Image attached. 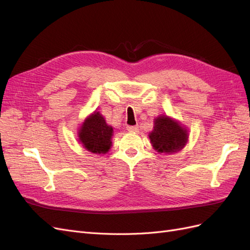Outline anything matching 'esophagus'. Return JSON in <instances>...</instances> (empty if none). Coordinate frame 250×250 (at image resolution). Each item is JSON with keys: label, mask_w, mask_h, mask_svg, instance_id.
<instances>
[{"label": "esophagus", "mask_w": 250, "mask_h": 250, "mask_svg": "<svg viewBox=\"0 0 250 250\" xmlns=\"http://www.w3.org/2000/svg\"><path fill=\"white\" fill-rule=\"evenodd\" d=\"M126 128H127L128 131H137L139 129V126H137V125H134V126L128 125Z\"/></svg>", "instance_id": "1"}]
</instances>
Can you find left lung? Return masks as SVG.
Here are the masks:
<instances>
[{
    "label": "left lung",
    "mask_w": 250,
    "mask_h": 250,
    "mask_svg": "<svg viewBox=\"0 0 250 250\" xmlns=\"http://www.w3.org/2000/svg\"><path fill=\"white\" fill-rule=\"evenodd\" d=\"M149 138L157 152L174 153L186 145L188 131L176 121L167 116H161L155 119Z\"/></svg>",
    "instance_id": "1"
}]
</instances>
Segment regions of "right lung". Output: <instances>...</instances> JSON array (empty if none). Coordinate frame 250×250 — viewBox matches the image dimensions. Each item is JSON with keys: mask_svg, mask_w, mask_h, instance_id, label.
I'll list each match as a JSON object with an SVG mask.
<instances>
[{"mask_svg": "<svg viewBox=\"0 0 250 250\" xmlns=\"http://www.w3.org/2000/svg\"><path fill=\"white\" fill-rule=\"evenodd\" d=\"M112 127L108 126L99 112L89 116L79 130L83 147L93 153H106L111 146Z\"/></svg>", "mask_w": 250, "mask_h": 250, "instance_id": "right-lung-1", "label": "right lung"}]
</instances>
